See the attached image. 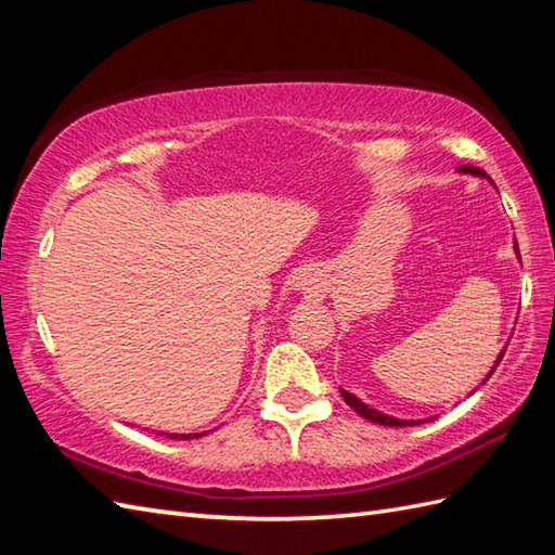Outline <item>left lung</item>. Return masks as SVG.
<instances>
[{
  "label": "left lung",
  "mask_w": 555,
  "mask_h": 555,
  "mask_svg": "<svg viewBox=\"0 0 555 555\" xmlns=\"http://www.w3.org/2000/svg\"><path fill=\"white\" fill-rule=\"evenodd\" d=\"M460 171H465V173H475V176H487V173L481 171V169H477V167H469V164H465V167H460ZM503 356H505V350H503L501 356H499L496 364H493V370L499 367V362L503 360ZM493 370L489 372V376L493 374ZM489 376H487V379H489ZM487 379H485V382H487ZM340 396H344L346 403H348L352 410H356L360 417L370 420V422H374V424H384V427H412V424H422V422H412V420H396V417H388V415H384V412H376L374 408L364 405L360 398H356V396L348 393V391H340Z\"/></svg>",
  "instance_id": "left-lung-1"
}]
</instances>
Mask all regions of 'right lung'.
<instances>
[{"label":"right lung","instance_id":"add662e5","mask_svg":"<svg viewBox=\"0 0 555 555\" xmlns=\"http://www.w3.org/2000/svg\"><path fill=\"white\" fill-rule=\"evenodd\" d=\"M157 434L162 436V431H157ZM197 436H203V434H169L167 439H183L185 441V439H197Z\"/></svg>","mask_w":555,"mask_h":555}]
</instances>
